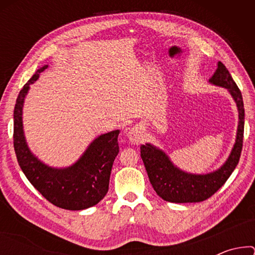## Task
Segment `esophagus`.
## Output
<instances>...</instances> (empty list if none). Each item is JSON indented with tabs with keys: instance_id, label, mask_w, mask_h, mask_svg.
Listing matches in <instances>:
<instances>
[{
	"instance_id": "esophagus-1",
	"label": "esophagus",
	"mask_w": 255,
	"mask_h": 255,
	"mask_svg": "<svg viewBox=\"0 0 255 255\" xmlns=\"http://www.w3.org/2000/svg\"><path fill=\"white\" fill-rule=\"evenodd\" d=\"M128 138L129 140L131 141L132 144H140L144 141V132H143V129L138 126L132 127L131 129H129L128 131Z\"/></svg>"
}]
</instances>
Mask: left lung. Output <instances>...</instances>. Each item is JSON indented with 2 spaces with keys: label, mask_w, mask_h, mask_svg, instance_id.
<instances>
[{
  "label": "left lung",
  "mask_w": 255,
  "mask_h": 255,
  "mask_svg": "<svg viewBox=\"0 0 255 255\" xmlns=\"http://www.w3.org/2000/svg\"><path fill=\"white\" fill-rule=\"evenodd\" d=\"M209 81L216 85L228 89L239 108L240 122L236 143L230 157L221 169L205 175L184 173L176 169L162 150L149 144L141 145L140 156L147 171L149 182L152 183L155 192L165 201L185 204L208 199L223 187L239 164L244 135V105L242 93L222 62L218 63L217 70Z\"/></svg>",
  "instance_id": "1"
}]
</instances>
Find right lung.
<instances>
[{
    "label": "right lung",
    "mask_w": 255,
    "mask_h": 255,
    "mask_svg": "<svg viewBox=\"0 0 255 255\" xmlns=\"http://www.w3.org/2000/svg\"><path fill=\"white\" fill-rule=\"evenodd\" d=\"M47 66L38 70L21 89L13 112V146L21 170L44 198L56 207L82 210L97 205L107 195L112 164L119 153V130L98 137L83 156L67 169H51L30 153L22 129V106L29 85Z\"/></svg>",
    "instance_id": "1"
}]
</instances>
